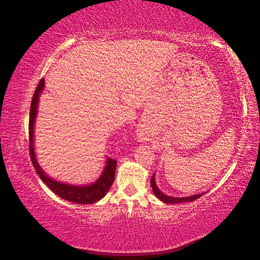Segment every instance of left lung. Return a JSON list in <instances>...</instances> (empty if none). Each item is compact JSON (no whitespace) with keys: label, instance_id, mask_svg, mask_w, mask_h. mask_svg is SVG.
I'll return each instance as SVG.
<instances>
[{"label":"left lung","instance_id":"obj_1","mask_svg":"<svg viewBox=\"0 0 260 260\" xmlns=\"http://www.w3.org/2000/svg\"><path fill=\"white\" fill-rule=\"evenodd\" d=\"M150 183H151V187H152V190H153V193L157 196V198H159L161 201H164V203L166 204H181V203H186V201H193L196 199H198L199 197H201L203 196V193H199V194H193L191 196V197H186V198H175V197H170V196H167V194H164L162 192L160 191V190L158 189L157 184H155V181H154V175L152 176L151 180H150Z\"/></svg>","mask_w":260,"mask_h":260}]
</instances>
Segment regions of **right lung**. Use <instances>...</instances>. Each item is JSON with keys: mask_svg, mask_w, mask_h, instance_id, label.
<instances>
[{"mask_svg": "<svg viewBox=\"0 0 260 260\" xmlns=\"http://www.w3.org/2000/svg\"><path fill=\"white\" fill-rule=\"evenodd\" d=\"M44 88V80L41 79L37 86L36 91L31 101V109H30V119H28V152H30L31 161L33 164L34 169H36L37 174L39 175L40 179L47 184V186L53 191L55 194L60 196L62 199H66L71 201V203L81 204V205H88L93 204L99 201L103 198L108 192L109 188L114 181L115 176V168H117V160L109 158L107 161V166L105 171L101 175V177L90 186H71V184H66L63 182H59L55 180H52L50 177L44 174L42 169L40 168L39 164L37 162L36 154H34V148H33V128H34V120H36L37 115V109H38V100L39 95Z\"/></svg>", "mask_w": 260, "mask_h": 260, "instance_id": "right-lung-1", "label": "right lung"}]
</instances>
